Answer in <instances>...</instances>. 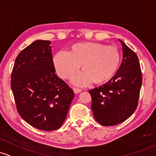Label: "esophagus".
I'll list each match as a JSON object with an SVG mask.
<instances>
[{
    "label": "esophagus",
    "mask_w": 156,
    "mask_h": 156,
    "mask_svg": "<svg viewBox=\"0 0 156 156\" xmlns=\"http://www.w3.org/2000/svg\"><path fill=\"white\" fill-rule=\"evenodd\" d=\"M73 91H74V93H75V94H78V93H81V89H78V88H75V87H74L73 88Z\"/></svg>",
    "instance_id": "esophagus-1"
}]
</instances>
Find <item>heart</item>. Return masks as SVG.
Here are the masks:
<instances>
[{"label":"heart","mask_w":156,"mask_h":156,"mask_svg":"<svg viewBox=\"0 0 156 156\" xmlns=\"http://www.w3.org/2000/svg\"><path fill=\"white\" fill-rule=\"evenodd\" d=\"M57 75L68 79L78 71L82 73L73 78V83L86 86L91 81L101 84L109 81L117 73L120 63V54L114 46L99 42H82L73 44L68 53L59 51L53 57Z\"/></svg>","instance_id":"obj_1"}]
</instances>
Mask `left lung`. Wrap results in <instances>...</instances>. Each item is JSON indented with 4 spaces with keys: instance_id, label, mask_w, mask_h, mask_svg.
<instances>
[{
    "instance_id": "8db88e82",
    "label": "left lung",
    "mask_w": 156,
    "mask_h": 156,
    "mask_svg": "<svg viewBox=\"0 0 156 156\" xmlns=\"http://www.w3.org/2000/svg\"><path fill=\"white\" fill-rule=\"evenodd\" d=\"M119 41L122 47V60L116 75L108 83L89 90L94 118L105 126L121 123L133 114L142 84L138 57L122 40Z\"/></svg>"
}]
</instances>
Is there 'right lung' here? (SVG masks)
Returning a JSON list of instances; mask_svg holds the SVG:
<instances>
[{
    "label": "right lung",
    "mask_w": 156,
    "mask_h": 156,
    "mask_svg": "<svg viewBox=\"0 0 156 156\" xmlns=\"http://www.w3.org/2000/svg\"><path fill=\"white\" fill-rule=\"evenodd\" d=\"M51 42L36 40L19 54L11 75L18 112L33 127L59 129L64 122L75 94L55 74Z\"/></svg>",
    "instance_id": "right-lung-1"
}]
</instances>
